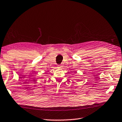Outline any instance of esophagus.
Here are the masks:
<instances>
[{
    "label": "esophagus",
    "instance_id": "esophagus-1",
    "mask_svg": "<svg viewBox=\"0 0 122 122\" xmlns=\"http://www.w3.org/2000/svg\"><path fill=\"white\" fill-rule=\"evenodd\" d=\"M62 67H63V66H61V65H58V68H62Z\"/></svg>",
    "mask_w": 122,
    "mask_h": 122
}]
</instances>
